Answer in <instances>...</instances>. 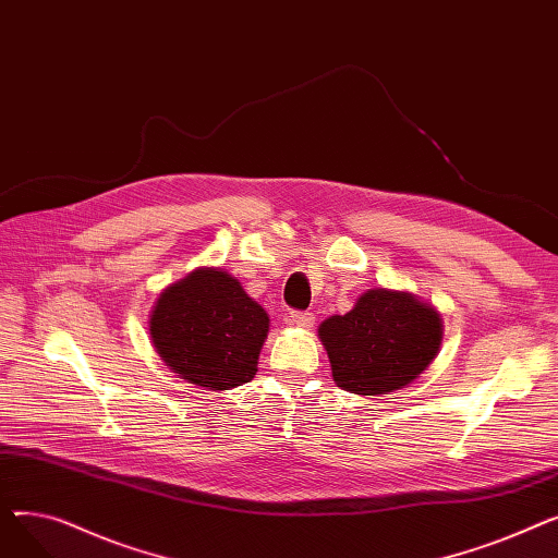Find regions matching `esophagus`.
I'll use <instances>...</instances> for the list:
<instances>
[{"mask_svg": "<svg viewBox=\"0 0 558 558\" xmlns=\"http://www.w3.org/2000/svg\"><path fill=\"white\" fill-rule=\"evenodd\" d=\"M312 324H314L312 312H291L289 316V326L294 328H312Z\"/></svg>", "mask_w": 558, "mask_h": 558, "instance_id": "esophagus-1", "label": "esophagus"}]
</instances>
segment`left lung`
Segmentation results:
<instances>
[{"mask_svg": "<svg viewBox=\"0 0 558 558\" xmlns=\"http://www.w3.org/2000/svg\"><path fill=\"white\" fill-rule=\"evenodd\" d=\"M337 387L357 396L404 389L434 362L444 339L438 312L409 291L368 289L343 316L318 326Z\"/></svg>", "mask_w": 558, "mask_h": 558, "instance_id": "left-lung-1", "label": "left lung"}]
</instances>
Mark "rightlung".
<instances>
[{"instance_id":"add662e5","label":"right lung","mask_w":558,"mask_h":558,"mask_svg":"<svg viewBox=\"0 0 558 558\" xmlns=\"http://www.w3.org/2000/svg\"><path fill=\"white\" fill-rule=\"evenodd\" d=\"M149 332L173 373L190 385L228 391L255 377L269 314L230 274L201 267L162 291Z\"/></svg>"}]
</instances>
